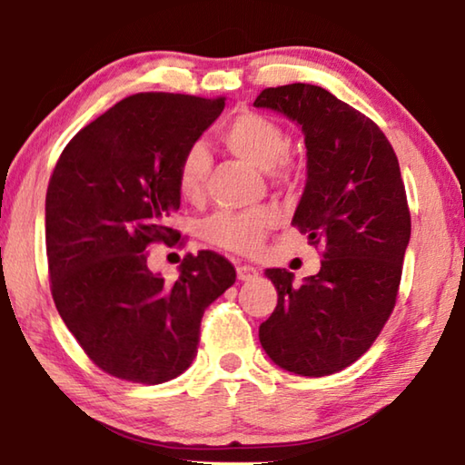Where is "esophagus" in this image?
<instances>
[{"label": "esophagus", "instance_id": "obj_1", "mask_svg": "<svg viewBox=\"0 0 465 465\" xmlns=\"http://www.w3.org/2000/svg\"><path fill=\"white\" fill-rule=\"evenodd\" d=\"M238 279L240 281H252V279H256L258 277V271L254 269V266H250V264H238Z\"/></svg>", "mask_w": 465, "mask_h": 465}]
</instances>
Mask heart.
<instances>
[{"mask_svg":"<svg viewBox=\"0 0 465 465\" xmlns=\"http://www.w3.org/2000/svg\"><path fill=\"white\" fill-rule=\"evenodd\" d=\"M223 143L232 152L254 163L256 168L269 170L279 183H289L293 168L287 160L289 135L271 116L242 110L230 119L222 131ZM211 172V153L201 141L188 145L180 155L176 168L178 193L186 201H199L204 193ZM277 222V213L269 207L248 211H222L211 215L201 225V235L217 248L252 254L261 248L266 232Z\"/></svg>","mask_w":465,"mask_h":465,"instance_id":"b5f03b06","label":"heart"}]
</instances>
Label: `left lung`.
<instances>
[{"label": "left lung", "instance_id": "left-lung-1", "mask_svg": "<svg viewBox=\"0 0 465 465\" xmlns=\"http://www.w3.org/2000/svg\"><path fill=\"white\" fill-rule=\"evenodd\" d=\"M295 121L308 149V183L293 223L322 250L318 274L269 269L277 308L258 336L274 363L324 377L355 363L396 305L411 209L388 137L334 94L312 84L266 88L254 100Z\"/></svg>", "mask_w": 465, "mask_h": 465}]
</instances>
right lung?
Listing matches in <instances>:
<instances>
[{"label": "right lung", "mask_w": 465, "mask_h": 465, "mask_svg": "<svg viewBox=\"0 0 465 465\" xmlns=\"http://www.w3.org/2000/svg\"><path fill=\"white\" fill-rule=\"evenodd\" d=\"M225 98L141 92L77 133L46 188L51 293L61 320L102 371L163 383L191 367L201 318L235 282L233 264L201 250L176 281L147 269V248L176 246V168Z\"/></svg>", "instance_id": "obj_1"}]
</instances>
